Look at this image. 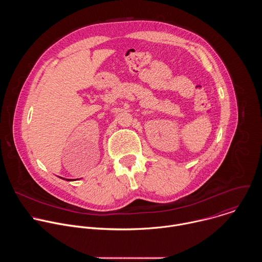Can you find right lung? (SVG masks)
I'll use <instances>...</instances> for the list:
<instances>
[{
  "label": "right lung",
  "mask_w": 262,
  "mask_h": 262,
  "mask_svg": "<svg viewBox=\"0 0 262 262\" xmlns=\"http://www.w3.org/2000/svg\"><path fill=\"white\" fill-rule=\"evenodd\" d=\"M60 178H62V177H60ZM62 179H65V180H67V181H70V180H72V179H68V178H62Z\"/></svg>",
  "instance_id": "add662e5"
}]
</instances>
